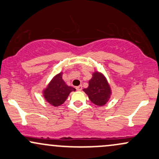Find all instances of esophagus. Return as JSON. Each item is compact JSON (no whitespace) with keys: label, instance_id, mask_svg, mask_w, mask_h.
Instances as JSON below:
<instances>
[{"label":"esophagus","instance_id":"34e87169","mask_svg":"<svg viewBox=\"0 0 159 159\" xmlns=\"http://www.w3.org/2000/svg\"><path fill=\"white\" fill-rule=\"evenodd\" d=\"M76 89H77L78 91H81V89H82V86L81 85H80V86H78V87H76Z\"/></svg>","mask_w":159,"mask_h":159}]
</instances>
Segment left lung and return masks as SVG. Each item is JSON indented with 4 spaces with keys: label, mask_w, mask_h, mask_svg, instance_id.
Here are the masks:
<instances>
[{
    "label": "left lung",
    "mask_w": 159,
    "mask_h": 159,
    "mask_svg": "<svg viewBox=\"0 0 159 159\" xmlns=\"http://www.w3.org/2000/svg\"><path fill=\"white\" fill-rule=\"evenodd\" d=\"M93 104L99 107L107 103L111 95V88L105 76L101 72L95 71L89 81V86L83 89Z\"/></svg>",
    "instance_id": "8db88e82"
}]
</instances>
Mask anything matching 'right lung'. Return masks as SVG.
Masks as SVG:
<instances>
[{
    "label": "right lung",
    "instance_id": "obj_1",
    "mask_svg": "<svg viewBox=\"0 0 159 159\" xmlns=\"http://www.w3.org/2000/svg\"><path fill=\"white\" fill-rule=\"evenodd\" d=\"M62 72L56 75L43 90L45 100L54 107H58L64 104L70 93L75 91V88L66 84L62 78Z\"/></svg>",
    "mask_w": 159,
    "mask_h": 159
}]
</instances>
